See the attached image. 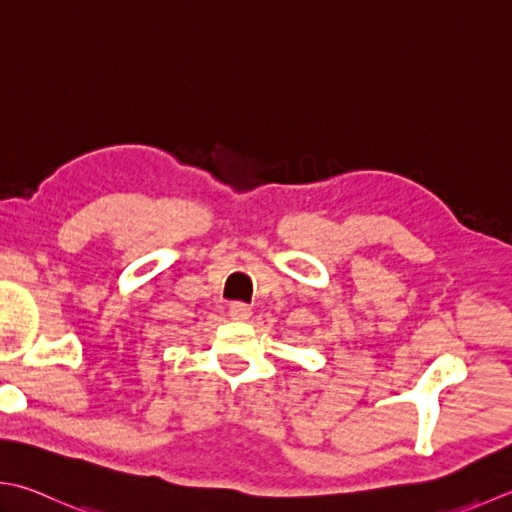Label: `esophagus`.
I'll list each match as a JSON object with an SVG mask.
<instances>
[{
  "label": "esophagus",
  "instance_id": "obj_1",
  "mask_svg": "<svg viewBox=\"0 0 512 512\" xmlns=\"http://www.w3.org/2000/svg\"><path fill=\"white\" fill-rule=\"evenodd\" d=\"M228 315H230V319H235V322H246V319L250 317V306H246L242 302H233L228 308Z\"/></svg>",
  "mask_w": 512,
  "mask_h": 512
}]
</instances>
